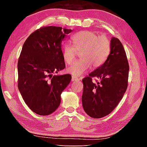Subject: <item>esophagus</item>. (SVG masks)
Masks as SVG:
<instances>
[{"mask_svg":"<svg viewBox=\"0 0 147 147\" xmlns=\"http://www.w3.org/2000/svg\"><path fill=\"white\" fill-rule=\"evenodd\" d=\"M72 81H74V82H79L80 81V79L79 78H74V77H72Z\"/></svg>","mask_w":147,"mask_h":147,"instance_id":"1","label":"esophagus"}]
</instances>
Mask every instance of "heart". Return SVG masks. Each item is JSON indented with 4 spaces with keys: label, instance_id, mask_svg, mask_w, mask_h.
Instances as JSON below:
<instances>
[{
    "label": "heart",
    "instance_id": "obj_1",
    "mask_svg": "<svg viewBox=\"0 0 147 147\" xmlns=\"http://www.w3.org/2000/svg\"><path fill=\"white\" fill-rule=\"evenodd\" d=\"M73 45L67 43L62 49V57L66 64L73 63L77 53L79 61L67 69V72L74 77H79L91 67L97 69L102 65L111 49L109 39L92 31L79 32L72 36Z\"/></svg>",
    "mask_w": 147,
    "mask_h": 147
}]
</instances>
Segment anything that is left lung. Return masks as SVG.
<instances>
[{
	"label": "left lung",
	"mask_w": 147,
	"mask_h": 147,
	"mask_svg": "<svg viewBox=\"0 0 147 147\" xmlns=\"http://www.w3.org/2000/svg\"><path fill=\"white\" fill-rule=\"evenodd\" d=\"M110 53L102 65L82 80V100L84 111L91 117L99 119L109 115L123 97L128 87L129 65L119 39H111ZM101 80L94 84L92 78Z\"/></svg>",
	"instance_id": "obj_1"
}]
</instances>
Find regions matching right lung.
<instances>
[{
	"label": "right lung",
	"instance_id": "right-lung-1",
	"mask_svg": "<svg viewBox=\"0 0 147 147\" xmlns=\"http://www.w3.org/2000/svg\"><path fill=\"white\" fill-rule=\"evenodd\" d=\"M72 30L42 27L30 35L20 54L18 88L26 105L40 115L55 111L61 94L71 80L69 74L53 75L65 67L61 42Z\"/></svg>",
	"mask_w": 147,
	"mask_h": 147
}]
</instances>
